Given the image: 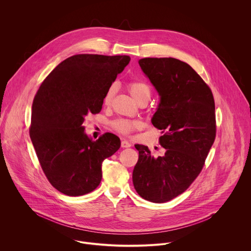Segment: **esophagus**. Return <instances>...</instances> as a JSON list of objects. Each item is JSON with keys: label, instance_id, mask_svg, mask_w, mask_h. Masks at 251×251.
<instances>
[{"label": "esophagus", "instance_id": "34e87169", "mask_svg": "<svg viewBox=\"0 0 251 251\" xmlns=\"http://www.w3.org/2000/svg\"><path fill=\"white\" fill-rule=\"evenodd\" d=\"M131 146H132V144L130 142H128L127 140H122V142H121V147L122 148H129Z\"/></svg>", "mask_w": 251, "mask_h": 251}]
</instances>
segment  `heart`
Segmentation results:
<instances>
[{
	"mask_svg": "<svg viewBox=\"0 0 251 251\" xmlns=\"http://www.w3.org/2000/svg\"><path fill=\"white\" fill-rule=\"evenodd\" d=\"M127 88L132 95V97L138 102H148L151 97V88L150 86L142 80H132L128 83ZM115 87L111 86L104 94L103 97V104L105 106H109L112 103L114 98ZM140 122L133 121V120H126V119H118L113 122V128L120 134L123 135H130L133 131L140 127Z\"/></svg>",
	"mask_w": 251,
	"mask_h": 251,
	"instance_id": "heart-1",
	"label": "heart"
}]
</instances>
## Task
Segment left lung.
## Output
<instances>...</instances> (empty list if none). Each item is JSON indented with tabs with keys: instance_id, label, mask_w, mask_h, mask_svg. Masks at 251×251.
Wrapping results in <instances>:
<instances>
[{
	"instance_id": "left-lung-1",
	"label": "left lung",
	"mask_w": 251,
	"mask_h": 251,
	"mask_svg": "<svg viewBox=\"0 0 251 251\" xmlns=\"http://www.w3.org/2000/svg\"><path fill=\"white\" fill-rule=\"evenodd\" d=\"M139 64L161 96L152 123L162 130L165 150L159 156L135 145L133 185L143 199L162 203L188 190L201 172L217 135L216 106L211 89L188 63L146 57Z\"/></svg>"
}]
</instances>
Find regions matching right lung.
<instances>
[{"label":"right lung","instance_id":"add662e5","mask_svg":"<svg viewBox=\"0 0 251 251\" xmlns=\"http://www.w3.org/2000/svg\"><path fill=\"white\" fill-rule=\"evenodd\" d=\"M130 59L73 55L51 71L35 93L29 136L47 178L58 192L78 197L94 191L102 178V162L120 148V139L112 133L89 139L84 122L101 111L105 92Z\"/></svg>","mask_w":251,"mask_h":251}]
</instances>
